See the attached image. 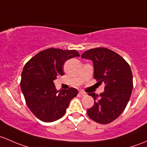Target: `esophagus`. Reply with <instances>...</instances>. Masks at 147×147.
I'll use <instances>...</instances> for the list:
<instances>
[{"instance_id": "esophagus-1", "label": "esophagus", "mask_w": 147, "mask_h": 147, "mask_svg": "<svg viewBox=\"0 0 147 147\" xmlns=\"http://www.w3.org/2000/svg\"><path fill=\"white\" fill-rule=\"evenodd\" d=\"M79 93L81 95V96H86V93H85V92L83 91V90H80Z\"/></svg>"}]
</instances>
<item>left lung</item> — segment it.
<instances>
[{"label": "left lung", "instance_id": "1", "mask_svg": "<svg viewBox=\"0 0 147 147\" xmlns=\"http://www.w3.org/2000/svg\"><path fill=\"white\" fill-rule=\"evenodd\" d=\"M81 57L93 61L94 78L105 85V91L99 96L88 93L94 99V105L87 110L88 115L98 123H110L124 111L131 96L133 79L129 63L105 47L89 49Z\"/></svg>", "mask_w": 147, "mask_h": 147}]
</instances>
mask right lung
<instances>
[{
    "mask_svg": "<svg viewBox=\"0 0 147 147\" xmlns=\"http://www.w3.org/2000/svg\"><path fill=\"white\" fill-rule=\"evenodd\" d=\"M80 57L76 50L49 48L40 51L25 63L21 74L20 88L25 102L39 119L51 122L64 115L70 101L78 94L74 88L57 90L53 81L63 76V65Z\"/></svg>",
    "mask_w": 147,
    "mask_h": 147,
    "instance_id": "add662e5",
    "label": "right lung"
}]
</instances>
